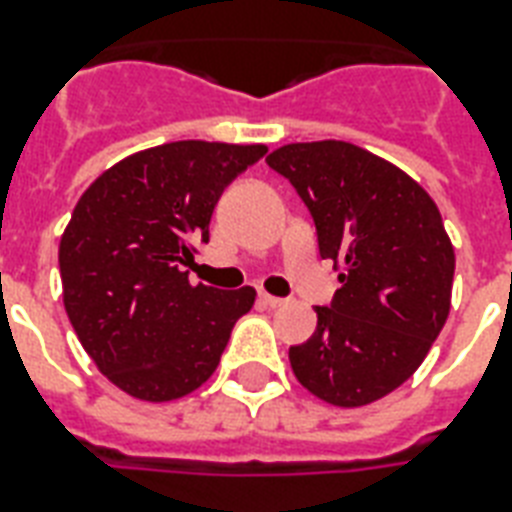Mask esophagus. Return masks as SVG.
<instances>
[{
	"label": "esophagus",
	"mask_w": 512,
	"mask_h": 512,
	"mask_svg": "<svg viewBox=\"0 0 512 512\" xmlns=\"http://www.w3.org/2000/svg\"><path fill=\"white\" fill-rule=\"evenodd\" d=\"M260 303L268 305V308H281V305H287V300H284V297H273L268 295V292H263V295H260Z\"/></svg>",
	"instance_id": "esophagus-1"
}]
</instances>
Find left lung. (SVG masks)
<instances>
[{
  "label": "left lung",
  "instance_id": "1",
  "mask_svg": "<svg viewBox=\"0 0 512 512\" xmlns=\"http://www.w3.org/2000/svg\"><path fill=\"white\" fill-rule=\"evenodd\" d=\"M265 162L303 196L342 284L311 340L289 348L292 372L327 404H372L417 372L452 308L441 212L414 177L345 140L289 143Z\"/></svg>",
  "mask_w": 512,
  "mask_h": 512
}]
</instances>
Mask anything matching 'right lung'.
<instances>
[{"mask_svg":"<svg viewBox=\"0 0 512 512\" xmlns=\"http://www.w3.org/2000/svg\"><path fill=\"white\" fill-rule=\"evenodd\" d=\"M263 143L177 140L143 148L90 183L60 236L63 305L108 382L164 404L212 377L252 287L191 284L193 241L233 177L265 156Z\"/></svg>","mask_w":512,"mask_h":512,"instance_id":"right-lung-1","label":"right lung"}]
</instances>
